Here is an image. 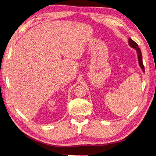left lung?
<instances>
[{
	"label": "left lung",
	"mask_w": 156,
	"mask_h": 156,
	"mask_svg": "<svg viewBox=\"0 0 156 156\" xmlns=\"http://www.w3.org/2000/svg\"><path fill=\"white\" fill-rule=\"evenodd\" d=\"M128 43L129 46H130L131 48H133L134 49H136V51L137 52V54H138V63H139V66L142 69V72H144V67L143 65V62H142V54H141V51L140 49L138 46V44L135 43L131 38H129L128 40Z\"/></svg>",
	"instance_id": "1"
}]
</instances>
